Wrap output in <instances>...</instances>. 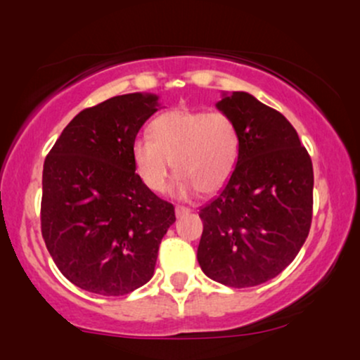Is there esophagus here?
Listing matches in <instances>:
<instances>
[{"instance_id":"obj_1","label":"esophagus","mask_w":360,"mask_h":360,"mask_svg":"<svg viewBox=\"0 0 360 360\" xmlns=\"http://www.w3.org/2000/svg\"><path fill=\"white\" fill-rule=\"evenodd\" d=\"M176 217H184V214H188L189 212H191V210L189 208H184V206H176Z\"/></svg>"}]
</instances>
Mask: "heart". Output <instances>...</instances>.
Listing matches in <instances>:
<instances>
[{"instance_id": "heart-1", "label": "heart", "mask_w": 360, "mask_h": 360, "mask_svg": "<svg viewBox=\"0 0 360 360\" xmlns=\"http://www.w3.org/2000/svg\"><path fill=\"white\" fill-rule=\"evenodd\" d=\"M148 138L131 143V164L148 191L166 188L171 162L179 176L177 196L213 193L232 176L240 152V135L233 118L221 111H166L152 120Z\"/></svg>"}]
</instances>
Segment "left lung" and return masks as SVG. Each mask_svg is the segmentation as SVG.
I'll return each instance as SVG.
<instances>
[{"label":"left lung","mask_w":360,"mask_h":360,"mask_svg":"<svg viewBox=\"0 0 360 360\" xmlns=\"http://www.w3.org/2000/svg\"><path fill=\"white\" fill-rule=\"evenodd\" d=\"M240 135L237 166L200 210L198 262L210 279L252 288L283 272L307 240L313 213V166L279 111L243 91L217 103Z\"/></svg>","instance_id":"8db88e82"}]
</instances>
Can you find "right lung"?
I'll return each mask as SVG.
<instances>
[{
  "mask_svg": "<svg viewBox=\"0 0 360 360\" xmlns=\"http://www.w3.org/2000/svg\"><path fill=\"white\" fill-rule=\"evenodd\" d=\"M157 100L131 93L82 110L45 157L44 242L62 274L94 295L123 296L150 281L176 221L174 206L148 191L131 164Z\"/></svg>",
  "mask_w": 360,
  "mask_h": 360,
  "instance_id": "add662e5",
  "label": "right lung"
}]
</instances>
